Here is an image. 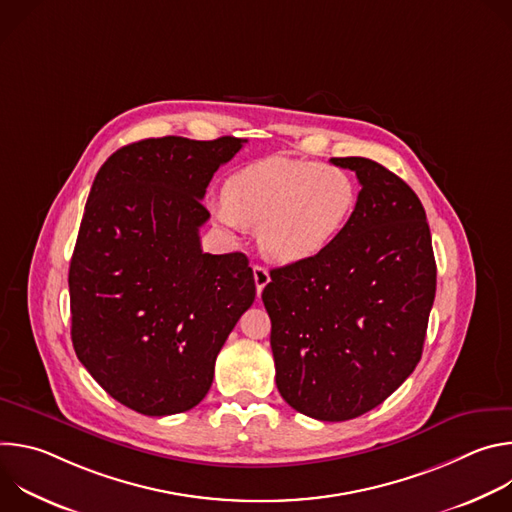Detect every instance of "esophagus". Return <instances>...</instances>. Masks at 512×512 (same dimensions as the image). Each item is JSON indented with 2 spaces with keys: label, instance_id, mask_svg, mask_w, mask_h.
<instances>
[{
  "label": "esophagus",
  "instance_id": "obj_1",
  "mask_svg": "<svg viewBox=\"0 0 512 512\" xmlns=\"http://www.w3.org/2000/svg\"><path fill=\"white\" fill-rule=\"evenodd\" d=\"M253 279H255V285H257V296L261 294L263 291V287L269 283V271L265 269V267H261V265H255L253 267Z\"/></svg>",
  "mask_w": 512,
  "mask_h": 512
}]
</instances>
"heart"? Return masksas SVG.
<instances>
[{
  "label": "heart",
  "instance_id": "obj_1",
  "mask_svg": "<svg viewBox=\"0 0 512 512\" xmlns=\"http://www.w3.org/2000/svg\"><path fill=\"white\" fill-rule=\"evenodd\" d=\"M356 204L358 188L346 170L271 156L229 176L214 218L227 229L257 227L259 247L269 259L300 263L338 241Z\"/></svg>",
  "mask_w": 512,
  "mask_h": 512
}]
</instances>
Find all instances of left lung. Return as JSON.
<instances>
[{"label":"left lung","mask_w":512,"mask_h":512,"mask_svg":"<svg viewBox=\"0 0 512 512\" xmlns=\"http://www.w3.org/2000/svg\"><path fill=\"white\" fill-rule=\"evenodd\" d=\"M356 172L358 204L322 255L271 269L275 383L296 411L354 419L413 373L435 298V259L417 194L369 158H332Z\"/></svg>","instance_id":"left-lung-1"}]
</instances>
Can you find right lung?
Here are the masks:
<instances>
[{
    "label": "right lung",
    "instance_id": "right-lung-1",
    "mask_svg": "<svg viewBox=\"0 0 512 512\" xmlns=\"http://www.w3.org/2000/svg\"><path fill=\"white\" fill-rule=\"evenodd\" d=\"M247 139H141L97 172L68 269L72 346L121 405L152 417L196 407L255 300L243 253H202L214 172Z\"/></svg>",
    "mask_w": 512,
    "mask_h": 512
}]
</instances>
